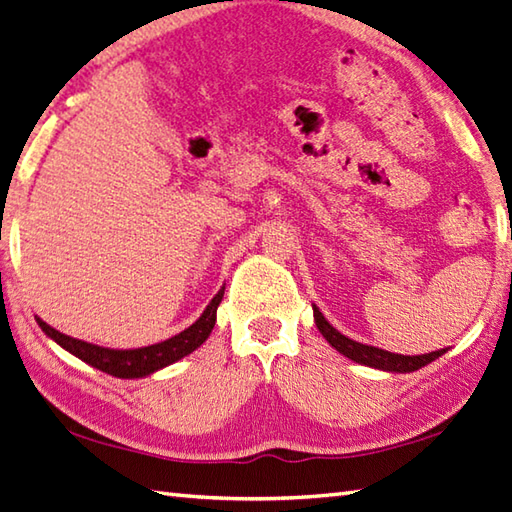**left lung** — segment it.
<instances>
[{"label": "left lung", "mask_w": 512, "mask_h": 512, "mask_svg": "<svg viewBox=\"0 0 512 512\" xmlns=\"http://www.w3.org/2000/svg\"><path fill=\"white\" fill-rule=\"evenodd\" d=\"M313 315H315V324L319 328V333L326 337V342L333 346L337 353H342L344 357L353 359L355 364L386 370V373H415V370L428 366L430 362H435L437 357H442L448 350V348L433 350V353H426V355L388 353V350H384V348L355 342V339H350V337L339 333L333 324H328V319L322 315V310H319L315 304H313Z\"/></svg>", "instance_id": "obj_1"}]
</instances>
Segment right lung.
<instances>
[{
  "instance_id": "right-lung-1",
  "label": "right lung",
  "mask_w": 512,
  "mask_h": 512,
  "mask_svg": "<svg viewBox=\"0 0 512 512\" xmlns=\"http://www.w3.org/2000/svg\"><path fill=\"white\" fill-rule=\"evenodd\" d=\"M222 297H224V286L217 290V295L213 299H210V304L204 308V313L199 315L195 324H190L186 330L166 339V342L142 346V348L97 346V344L84 342V339H75L70 335L59 333L57 328L48 326L42 317L35 315V319L39 328L46 333V337H50L55 344L68 350L70 355L82 359V362H86L88 366H93L97 370H102V373L119 377V379H142L170 364L179 362V359H184L186 355H190L193 350H197L206 342L217 322V308L222 304Z\"/></svg>"
}]
</instances>
